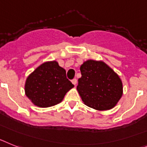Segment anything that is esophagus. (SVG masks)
<instances>
[{"label":"esophagus","mask_w":147,"mask_h":147,"mask_svg":"<svg viewBox=\"0 0 147 147\" xmlns=\"http://www.w3.org/2000/svg\"><path fill=\"white\" fill-rule=\"evenodd\" d=\"M72 84H74V85H76V84H77V79H75V78H74L73 80H72Z\"/></svg>","instance_id":"1"}]
</instances>
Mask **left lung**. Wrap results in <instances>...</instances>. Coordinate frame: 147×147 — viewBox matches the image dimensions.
<instances>
[{
  "label": "left lung",
  "mask_w": 147,
  "mask_h": 147,
  "mask_svg": "<svg viewBox=\"0 0 147 147\" xmlns=\"http://www.w3.org/2000/svg\"><path fill=\"white\" fill-rule=\"evenodd\" d=\"M80 70L77 90L84 104L99 111L114 108L123 95L119 75L102 61L88 60Z\"/></svg>",
  "instance_id": "obj_1"
}]
</instances>
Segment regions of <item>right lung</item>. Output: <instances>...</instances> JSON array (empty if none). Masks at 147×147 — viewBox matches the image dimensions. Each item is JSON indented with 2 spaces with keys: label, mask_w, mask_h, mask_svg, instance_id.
Listing matches in <instances>:
<instances>
[{
  "label": "right lung",
  "mask_w": 147,
  "mask_h": 147,
  "mask_svg": "<svg viewBox=\"0 0 147 147\" xmlns=\"http://www.w3.org/2000/svg\"><path fill=\"white\" fill-rule=\"evenodd\" d=\"M73 87L66 78V70L52 61L42 63L28 76L24 89L34 105L46 108L61 103Z\"/></svg>",
  "instance_id": "right-lung-1"
}]
</instances>
